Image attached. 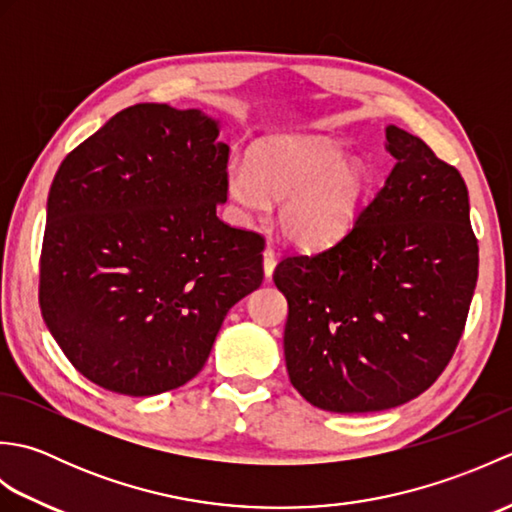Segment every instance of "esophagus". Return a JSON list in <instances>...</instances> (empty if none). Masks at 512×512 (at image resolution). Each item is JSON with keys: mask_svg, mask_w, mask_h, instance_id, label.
<instances>
[{"mask_svg": "<svg viewBox=\"0 0 512 512\" xmlns=\"http://www.w3.org/2000/svg\"><path fill=\"white\" fill-rule=\"evenodd\" d=\"M275 266H277L275 250H273V248H266V250H264V275H266V279L273 277Z\"/></svg>", "mask_w": 512, "mask_h": 512, "instance_id": "obj_1", "label": "esophagus"}]
</instances>
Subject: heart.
<instances>
[{
	"label": "heart",
	"mask_w": 512,
	"mask_h": 512,
	"mask_svg": "<svg viewBox=\"0 0 512 512\" xmlns=\"http://www.w3.org/2000/svg\"><path fill=\"white\" fill-rule=\"evenodd\" d=\"M372 187V171L325 136L273 134L248 149V165H228L226 198L246 222L279 204V228L292 244L323 248L352 231Z\"/></svg>",
	"instance_id": "1"
}]
</instances>
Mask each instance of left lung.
<instances>
[{
	"mask_svg": "<svg viewBox=\"0 0 512 512\" xmlns=\"http://www.w3.org/2000/svg\"><path fill=\"white\" fill-rule=\"evenodd\" d=\"M385 187L339 244L275 268L288 301L290 383L334 413L398 407L429 389L464 332L480 250L460 171L387 125Z\"/></svg>",
	"mask_w": 512,
	"mask_h": 512,
	"instance_id": "left-lung-1",
	"label": "left lung"
}]
</instances>
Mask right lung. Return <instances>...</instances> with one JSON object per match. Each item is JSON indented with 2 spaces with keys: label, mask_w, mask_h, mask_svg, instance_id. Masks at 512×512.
Masks as SVG:
<instances>
[{
  "label": "right lung",
  "mask_w": 512,
  "mask_h": 512,
  "mask_svg": "<svg viewBox=\"0 0 512 512\" xmlns=\"http://www.w3.org/2000/svg\"><path fill=\"white\" fill-rule=\"evenodd\" d=\"M202 110L138 103L52 180L39 306L79 372L156 396L200 372L226 312L262 286L264 237L217 217L228 147Z\"/></svg>",
  "instance_id": "obj_1"
}]
</instances>
